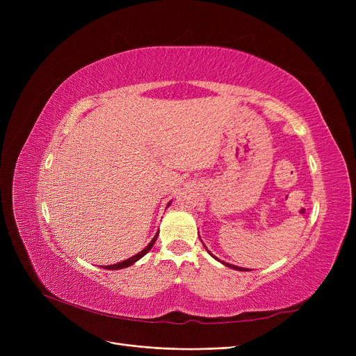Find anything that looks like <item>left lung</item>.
<instances>
[{"instance_id": "1", "label": "left lung", "mask_w": 356, "mask_h": 356, "mask_svg": "<svg viewBox=\"0 0 356 356\" xmlns=\"http://www.w3.org/2000/svg\"><path fill=\"white\" fill-rule=\"evenodd\" d=\"M209 254H211V252H209ZM211 255H212V254H211ZM216 259H218V258H216ZM219 261H220V259H219ZM220 263H222V264H225L227 267H231V268H234V270H239V271H247L245 268H241V267H236V266H231V264H228V263H223V261H220Z\"/></svg>"}]
</instances>
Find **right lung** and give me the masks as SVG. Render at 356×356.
Wrapping results in <instances>:
<instances>
[{"label": "right lung", "instance_id": "obj_1", "mask_svg": "<svg viewBox=\"0 0 356 356\" xmlns=\"http://www.w3.org/2000/svg\"><path fill=\"white\" fill-rule=\"evenodd\" d=\"M157 236H159V232L156 234V236L153 238V241L149 242V244L141 251V252H138L137 255H134V257H131V258H128V259H125V261H121V263H118V264H112V266H106L105 268L106 270H120V268H125V267H129V266H133L136 261H138L141 257H144L149 250H152V247L154 245V242H156V239H157Z\"/></svg>", "mask_w": 356, "mask_h": 356}]
</instances>
